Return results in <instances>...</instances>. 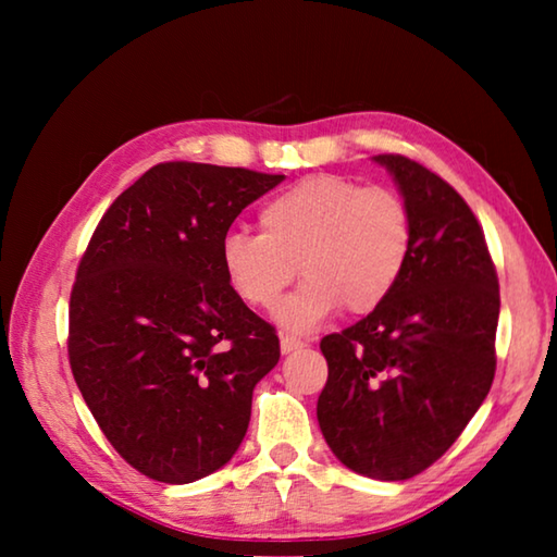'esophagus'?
Instances as JSON below:
<instances>
[{"mask_svg":"<svg viewBox=\"0 0 557 557\" xmlns=\"http://www.w3.org/2000/svg\"><path fill=\"white\" fill-rule=\"evenodd\" d=\"M301 346H305V342H299V338H295V336H287V334L280 336L282 354H292V351H297V348H301Z\"/></svg>","mask_w":557,"mask_h":557,"instance_id":"1","label":"esophagus"}]
</instances>
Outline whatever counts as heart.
Segmentation results:
<instances>
[{"label": "heart", "mask_w": 557, "mask_h": 557, "mask_svg": "<svg viewBox=\"0 0 557 557\" xmlns=\"http://www.w3.org/2000/svg\"><path fill=\"white\" fill-rule=\"evenodd\" d=\"M260 235L233 231L221 268L248 307L270 309L297 275L301 287L277 307L287 332H312L338 307L369 314L398 285L412 250V213L398 191L336 174L305 176L262 203Z\"/></svg>", "instance_id": "b5f03b06"}]
</instances>
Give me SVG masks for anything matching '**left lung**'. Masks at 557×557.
<instances>
[{
    "mask_svg": "<svg viewBox=\"0 0 557 557\" xmlns=\"http://www.w3.org/2000/svg\"><path fill=\"white\" fill-rule=\"evenodd\" d=\"M412 213L410 260L391 297L322 338L317 420L356 474L403 482L455 445L492 388L498 277L484 231L445 178L379 154Z\"/></svg>",
    "mask_w": 557,
    "mask_h": 557,
    "instance_id": "8db88e82",
    "label": "left lung"
}]
</instances>
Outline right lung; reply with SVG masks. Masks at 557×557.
<instances>
[{
    "mask_svg": "<svg viewBox=\"0 0 557 557\" xmlns=\"http://www.w3.org/2000/svg\"><path fill=\"white\" fill-rule=\"evenodd\" d=\"M164 162L102 215L71 292L69 358L83 400L127 465L191 484L228 465L280 338L231 289L221 243L282 182Z\"/></svg>",
    "mask_w": 557,
    "mask_h": 557,
    "instance_id": "right-lung-1",
    "label": "right lung"
}]
</instances>
